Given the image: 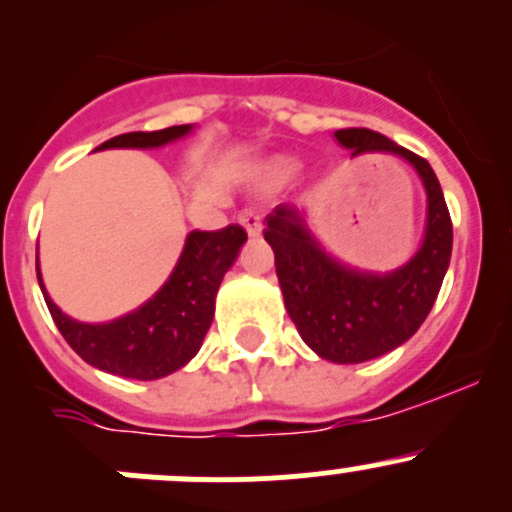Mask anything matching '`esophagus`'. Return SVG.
I'll return each instance as SVG.
<instances>
[{"label": "esophagus", "mask_w": 512, "mask_h": 512, "mask_svg": "<svg viewBox=\"0 0 512 512\" xmlns=\"http://www.w3.org/2000/svg\"><path fill=\"white\" fill-rule=\"evenodd\" d=\"M237 223L245 227V230L250 232L252 237L260 235V232H262V218H260V213H257V210H242V213L237 215Z\"/></svg>", "instance_id": "esophagus-1"}]
</instances>
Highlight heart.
<instances>
[{"instance_id":"obj_1","label":"heart","mask_w":512,"mask_h":512,"mask_svg":"<svg viewBox=\"0 0 512 512\" xmlns=\"http://www.w3.org/2000/svg\"><path fill=\"white\" fill-rule=\"evenodd\" d=\"M289 173H292V168H289L285 160H277V163H272L270 168H267V175H270V180H285Z\"/></svg>"}]
</instances>
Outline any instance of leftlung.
Returning <instances> with one entry per match:
<instances>
[{
    "mask_svg": "<svg viewBox=\"0 0 512 512\" xmlns=\"http://www.w3.org/2000/svg\"><path fill=\"white\" fill-rule=\"evenodd\" d=\"M334 136L354 148V156L386 151L406 158L428 193L426 240L414 260L389 275L347 270L324 255L292 205H277L265 218V240L275 252L277 280L299 337L322 359L359 364L404 344L428 317L451 262L453 223L426 158L369 128H342Z\"/></svg>",
    "mask_w": 512,
    "mask_h": 512,
    "instance_id": "obj_1",
    "label": "left lung"
}]
</instances>
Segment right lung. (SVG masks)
Instances as JSON below:
<instances>
[{
  "label": "right lung",
  "mask_w": 512,
  "mask_h": 512,
  "mask_svg": "<svg viewBox=\"0 0 512 512\" xmlns=\"http://www.w3.org/2000/svg\"><path fill=\"white\" fill-rule=\"evenodd\" d=\"M190 126H170L163 131L121 133L98 148H156L185 136ZM247 240L245 227L193 230L185 242L178 267L156 297L138 312L108 324H84L66 317L44 292L46 307L61 337L84 361L96 369L128 379H160L180 369L198 354L215 314V294Z\"/></svg>",
  "instance_id": "right-lung-1"
}]
</instances>
